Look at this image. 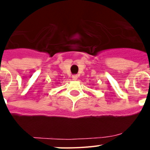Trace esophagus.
I'll use <instances>...</instances> for the list:
<instances>
[{
    "label": "esophagus",
    "instance_id": "1",
    "mask_svg": "<svg viewBox=\"0 0 150 150\" xmlns=\"http://www.w3.org/2000/svg\"><path fill=\"white\" fill-rule=\"evenodd\" d=\"M78 75H72V80H73V81H77V80H78Z\"/></svg>",
    "mask_w": 150,
    "mask_h": 150
}]
</instances>
